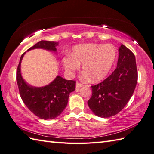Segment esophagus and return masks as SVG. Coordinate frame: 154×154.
Wrapping results in <instances>:
<instances>
[{
	"label": "esophagus",
	"instance_id": "1",
	"mask_svg": "<svg viewBox=\"0 0 154 154\" xmlns=\"http://www.w3.org/2000/svg\"><path fill=\"white\" fill-rule=\"evenodd\" d=\"M82 86H83V84L80 83V82H76V87L77 89H79V88H80L81 87H82Z\"/></svg>",
	"mask_w": 154,
	"mask_h": 154
}]
</instances>
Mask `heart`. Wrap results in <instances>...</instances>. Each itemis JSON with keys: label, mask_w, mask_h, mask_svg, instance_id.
I'll return each instance as SVG.
<instances>
[{"label": "heart", "mask_w": 154, "mask_h": 154, "mask_svg": "<svg viewBox=\"0 0 154 154\" xmlns=\"http://www.w3.org/2000/svg\"><path fill=\"white\" fill-rule=\"evenodd\" d=\"M116 56V50L110 45H79L74 47L72 56L62 59V64L69 74L79 70L80 64H82L84 78L90 76L91 80L96 82L107 76Z\"/></svg>", "instance_id": "b5f03b06"}]
</instances>
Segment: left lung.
<instances>
[{
  "instance_id": "8db88e82",
  "label": "left lung",
  "mask_w": 154,
  "mask_h": 154,
  "mask_svg": "<svg viewBox=\"0 0 154 154\" xmlns=\"http://www.w3.org/2000/svg\"><path fill=\"white\" fill-rule=\"evenodd\" d=\"M118 51L117 68L101 83L91 86L92 94L88 104L94 114L101 118L120 112L131 98L137 82L134 53L123 45Z\"/></svg>"
}]
</instances>
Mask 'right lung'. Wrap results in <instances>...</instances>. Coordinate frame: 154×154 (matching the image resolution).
Listing matches in <instances>:
<instances>
[{
	"label": "right lung",
	"mask_w": 154,
	"mask_h": 154,
	"mask_svg": "<svg viewBox=\"0 0 154 154\" xmlns=\"http://www.w3.org/2000/svg\"><path fill=\"white\" fill-rule=\"evenodd\" d=\"M58 42L41 41L31 47L28 51L35 48H43L56 51ZM22 54L17 70V82L22 100L26 107L43 120L54 119L66 107L70 93L76 88V81L67 80L57 76L51 84L44 87H33L29 85L22 77L20 64L24 54Z\"/></svg>",
	"instance_id": "1"
}]
</instances>
